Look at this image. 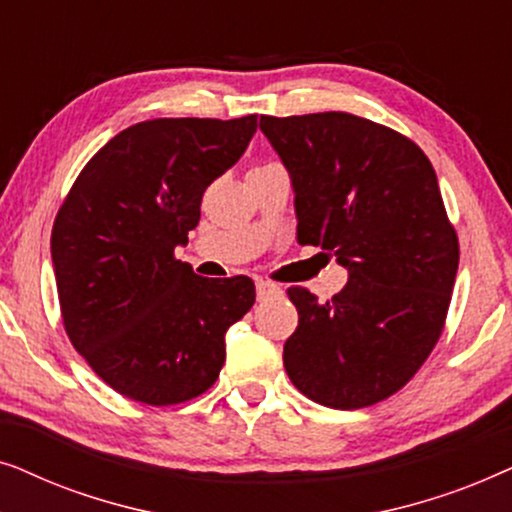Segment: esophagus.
<instances>
[{"mask_svg":"<svg viewBox=\"0 0 512 512\" xmlns=\"http://www.w3.org/2000/svg\"><path fill=\"white\" fill-rule=\"evenodd\" d=\"M279 293H282V289H279L277 284H272V282H256V296H258V300H270V298H275V296H279Z\"/></svg>","mask_w":512,"mask_h":512,"instance_id":"1","label":"esophagus"}]
</instances>
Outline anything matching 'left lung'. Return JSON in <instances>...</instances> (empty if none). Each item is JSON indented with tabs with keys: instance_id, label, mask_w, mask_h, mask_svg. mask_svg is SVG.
Listing matches in <instances>:
<instances>
[{
	"instance_id": "8db88e82",
	"label": "left lung",
	"mask_w": 512,
	"mask_h": 512,
	"mask_svg": "<svg viewBox=\"0 0 512 512\" xmlns=\"http://www.w3.org/2000/svg\"><path fill=\"white\" fill-rule=\"evenodd\" d=\"M261 130L289 170L298 242L349 272L326 303L286 291L298 310L286 373L326 408L380 403L429 359L452 300L459 240L433 165L401 132L345 111L261 116Z\"/></svg>"
}]
</instances>
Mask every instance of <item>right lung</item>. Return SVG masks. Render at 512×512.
Masks as SVG:
<instances>
[{
	"label": "right lung",
	"mask_w": 512,
	"mask_h": 512,
	"mask_svg": "<svg viewBox=\"0 0 512 512\" xmlns=\"http://www.w3.org/2000/svg\"><path fill=\"white\" fill-rule=\"evenodd\" d=\"M254 132L256 114L130 125L88 160L55 216L65 331L132 401L160 408L205 394L226 361V331L254 305L249 277L205 279L174 258L198 226L202 193Z\"/></svg>",
	"instance_id": "right-lung-1"
}]
</instances>
